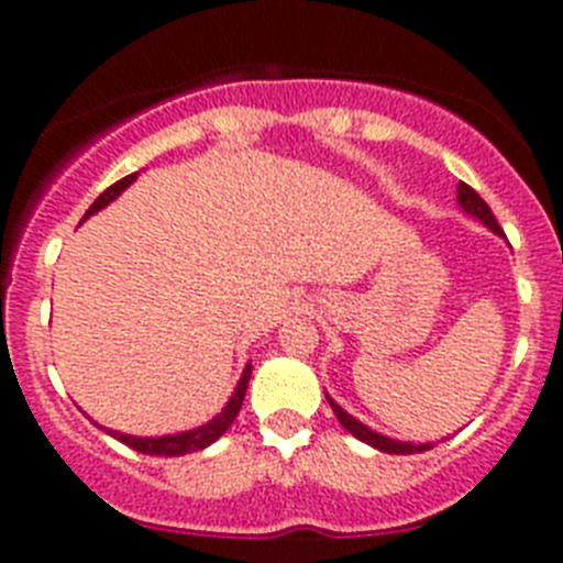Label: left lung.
<instances>
[{
  "label": "left lung",
  "mask_w": 563,
  "mask_h": 563,
  "mask_svg": "<svg viewBox=\"0 0 563 563\" xmlns=\"http://www.w3.org/2000/svg\"><path fill=\"white\" fill-rule=\"evenodd\" d=\"M456 197H460V206L465 208L467 213H474L476 220L485 222V225L490 228V231L501 233L499 222H496V217H494V213H490L487 202L482 200L479 194H476L474 188L467 186V183H460V191H456ZM501 236H505V233H501ZM327 400H330V397H327ZM330 406H332V411H335L338 422H341L343 429L350 431L352 437H357V440H361V442H366V445H372V449L386 451V454H420V451H429L431 449V442H422V445H411V442H397V440H389V437L375 434V431L366 429L363 422H357L355 417L346 415V411H343L335 400H330Z\"/></svg>",
  "instance_id": "left-lung-1"
}]
</instances>
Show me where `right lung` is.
<instances>
[{"label": "right lung", "instance_id": "right-lung-1", "mask_svg": "<svg viewBox=\"0 0 563 563\" xmlns=\"http://www.w3.org/2000/svg\"><path fill=\"white\" fill-rule=\"evenodd\" d=\"M134 177H137V172L126 174L123 180H118L114 186H109L107 191H103L101 197H98V200L89 206V211L84 213V220H87V217H92L96 211H101L103 206H109V202H112L114 197L123 191V188L132 186ZM247 380H251V366H245V372H242V380H239L236 391H233V397L228 400L225 409H222V415H217L211 422L200 426V429L186 431V434L152 437V440H148V437H129V434H114V437H118L123 445H129V449L141 451V454H148V456H183V454H194V451H202L206 445H211L213 440H220V437L231 429V422L236 420L239 409H242V400H245Z\"/></svg>", "mask_w": 563, "mask_h": 563}]
</instances>
